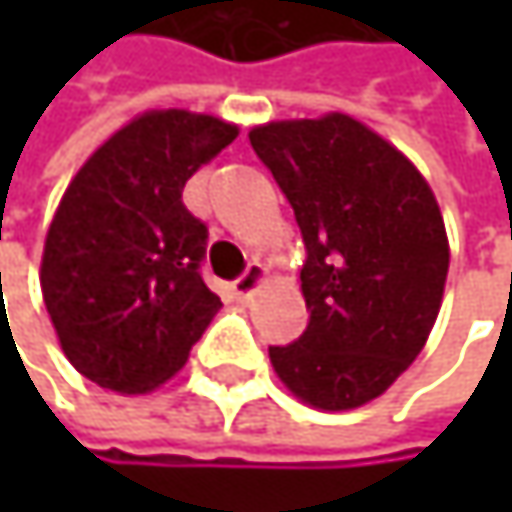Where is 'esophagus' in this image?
<instances>
[{
    "label": "esophagus",
    "mask_w": 512,
    "mask_h": 512,
    "mask_svg": "<svg viewBox=\"0 0 512 512\" xmlns=\"http://www.w3.org/2000/svg\"><path fill=\"white\" fill-rule=\"evenodd\" d=\"M263 281H266V269H263V263H249V269L234 281V293L246 302V299H252L257 290L263 287Z\"/></svg>",
    "instance_id": "esophagus-1"
}]
</instances>
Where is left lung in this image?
Instances as JSON below:
<instances>
[{
  "label": "left lung",
  "mask_w": 512,
  "mask_h": 512,
  "mask_svg": "<svg viewBox=\"0 0 512 512\" xmlns=\"http://www.w3.org/2000/svg\"><path fill=\"white\" fill-rule=\"evenodd\" d=\"M249 142L308 252V329L269 347V361L302 403L358 409L397 382L436 326L451 263L439 201L409 156L344 112L269 121Z\"/></svg>",
  "instance_id": "left-lung-1"
}]
</instances>
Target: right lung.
Instances as JSON below:
<instances>
[{"label":"right lung","instance_id":"add662e5","mask_svg":"<svg viewBox=\"0 0 512 512\" xmlns=\"http://www.w3.org/2000/svg\"><path fill=\"white\" fill-rule=\"evenodd\" d=\"M240 127L148 109L82 162L52 216L41 290L67 361L100 388L151 394L183 370L222 299L198 275L207 228L186 180Z\"/></svg>","mask_w":512,"mask_h":512}]
</instances>
